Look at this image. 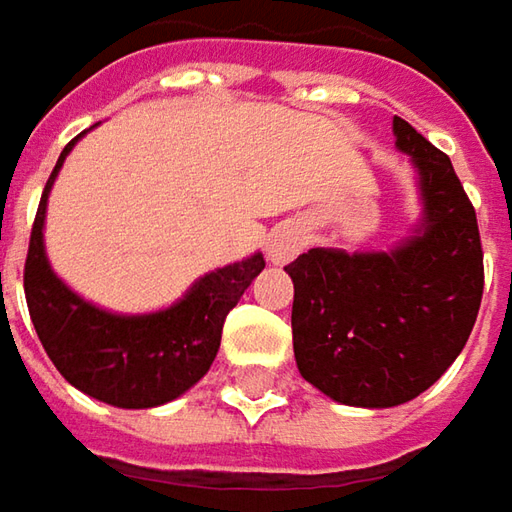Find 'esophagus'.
Masks as SVG:
<instances>
[{"mask_svg":"<svg viewBox=\"0 0 512 512\" xmlns=\"http://www.w3.org/2000/svg\"><path fill=\"white\" fill-rule=\"evenodd\" d=\"M303 246H306V229L300 223H283L266 240V255L274 266H283L300 255Z\"/></svg>","mask_w":512,"mask_h":512,"instance_id":"1","label":"esophagus"}]
</instances>
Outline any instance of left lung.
Segmentation results:
<instances>
[{"mask_svg": "<svg viewBox=\"0 0 512 512\" xmlns=\"http://www.w3.org/2000/svg\"><path fill=\"white\" fill-rule=\"evenodd\" d=\"M394 138L419 192L408 235L385 252L317 246L286 266L297 368L354 408H394L428 391L462 354L485 289L476 212L450 158L399 115Z\"/></svg>", "mask_w": 512, "mask_h": 512, "instance_id": "left-lung-1", "label": "left lung"}]
</instances>
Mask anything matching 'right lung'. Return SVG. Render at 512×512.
Masks as SVG:
<instances>
[{"instance_id": "add662e5", "label": "right lung", "mask_w": 512, "mask_h": 512, "mask_svg": "<svg viewBox=\"0 0 512 512\" xmlns=\"http://www.w3.org/2000/svg\"><path fill=\"white\" fill-rule=\"evenodd\" d=\"M79 138L64 147L50 172L30 232L25 263L30 320L47 357L81 394L115 408H158L186 394L209 371L221 348L226 314L238 306L266 260L255 252L206 272L181 300L147 314H118L84 300L53 272L45 249L47 198Z\"/></svg>"}]
</instances>
